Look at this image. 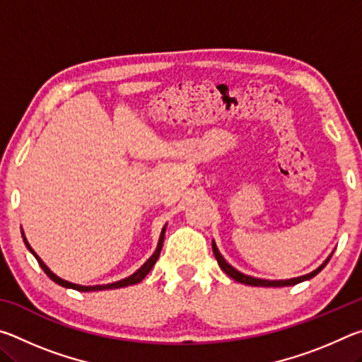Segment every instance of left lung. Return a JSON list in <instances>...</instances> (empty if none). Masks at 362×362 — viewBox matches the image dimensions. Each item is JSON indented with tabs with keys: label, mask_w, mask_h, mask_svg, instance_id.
I'll list each match as a JSON object with an SVG mask.
<instances>
[{
	"label": "left lung",
	"mask_w": 362,
	"mask_h": 362,
	"mask_svg": "<svg viewBox=\"0 0 362 362\" xmlns=\"http://www.w3.org/2000/svg\"><path fill=\"white\" fill-rule=\"evenodd\" d=\"M212 250H214V255H216V259H217V262H218L220 268H222L223 272H225L226 274H228L230 278H233V279L238 281V283H241V284H247V286H262V287H284V286H293V284L302 283V281L311 279L313 276H316V274L320 273L324 267L327 265V262H329V259H330V257H329V259H327L326 262H324L320 268L315 269V272L308 273V274H305V276L293 278V279H286V281H267V279H259V278L247 276V274H243V273L238 272V269L233 268L231 265H228V263L225 262L223 257L220 255L218 249H217V246H216V243H212Z\"/></svg>",
	"instance_id": "8db88e82"
}]
</instances>
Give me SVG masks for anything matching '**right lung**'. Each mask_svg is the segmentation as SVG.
Listing matches in <instances>:
<instances>
[{
	"mask_svg": "<svg viewBox=\"0 0 362 362\" xmlns=\"http://www.w3.org/2000/svg\"><path fill=\"white\" fill-rule=\"evenodd\" d=\"M164 231H166V226H164L163 228V231H161V236H159V243H158V247H156V250H155V254H153L148 260H146L145 263H144V267H140L136 273L134 274H131L129 278H126V279H121V281H118V283H112V284H105V286H78V284H73V283H69V281H65V279H60L59 276H56V274H54L51 269H49L46 265H45V262H42L38 255L35 254V250L32 249V246H30L28 244V241H27V238L23 236V233H22V236H23V241H25V244H27V247H28V250L30 252H32L35 257H36V260H38V263H40V267L45 269V273L47 274L49 278H51L54 283H57L59 286H64V287H69V289H75V291H79V292H90V291H105V289H118V287H126V286H132V284H137V283H140V281H142L146 274H148L150 272H151V268L155 267V263H156V260H158V257H159V254H161V249H163V241H164Z\"/></svg>",
	"mask_w": 362,
	"mask_h": 362,
	"instance_id": "add662e5",
	"label": "right lung"
}]
</instances>
